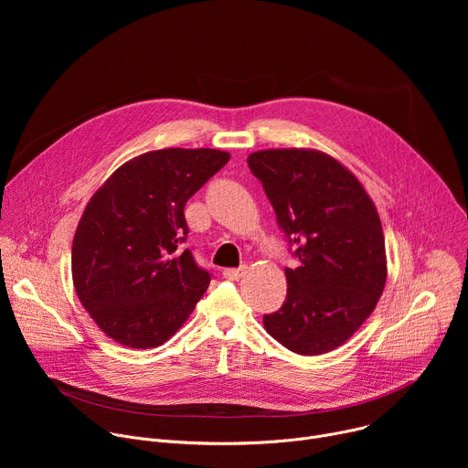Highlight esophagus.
<instances>
[{
	"label": "esophagus",
	"instance_id": "obj_1",
	"mask_svg": "<svg viewBox=\"0 0 468 468\" xmlns=\"http://www.w3.org/2000/svg\"><path fill=\"white\" fill-rule=\"evenodd\" d=\"M222 274H224L226 280L237 282V280H240L246 274V266H240V269H226Z\"/></svg>",
	"mask_w": 468,
	"mask_h": 468
}]
</instances>
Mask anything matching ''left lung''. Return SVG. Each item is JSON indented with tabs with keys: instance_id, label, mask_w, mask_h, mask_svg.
I'll use <instances>...</instances> for the list:
<instances>
[{
	"instance_id": "1",
	"label": "left lung",
	"mask_w": 468,
	"mask_h": 468,
	"mask_svg": "<svg viewBox=\"0 0 468 468\" xmlns=\"http://www.w3.org/2000/svg\"><path fill=\"white\" fill-rule=\"evenodd\" d=\"M248 166L300 261L285 269L287 300L262 316L264 329L300 356L335 350L372 314L387 282L372 197L341 161L318 150H261Z\"/></svg>"
}]
</instances>
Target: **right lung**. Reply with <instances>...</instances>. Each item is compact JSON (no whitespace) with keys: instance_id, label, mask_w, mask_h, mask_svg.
Returning <instances> with one entry per match:
<instances>
[{"instance_id":"right-lung-1","label":"right lung","mask_w":468,"mask_h":468,"mask_svg":"<svg viewBox=\"0 0 468 468\" xmlns=\"http://www.w3.org/2000/svg\"><path fill=\"white\" fill-rule=\"evenodd\" d=\"M213 148H166L123 163L94 192L72 244L76 294L107 337L148 350L166 343L209 287L181 248L185 204L228 161Z\"/></svg>"}]
</instances>
